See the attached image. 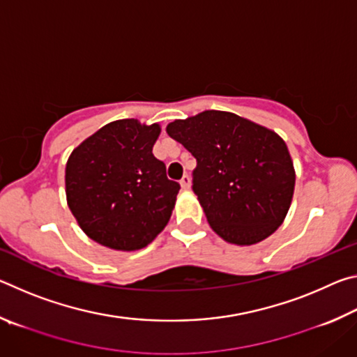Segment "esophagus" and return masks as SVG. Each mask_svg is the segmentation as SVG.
Segmentation results:
<instances>
[{
  "instance_id": "obj_1",
  "label": "esophagus",
  "mask_w": 357,
  "mask_h": 357,
  "mask_svg": "<svg viewBox=\"0 0 357 357\" xmlns=\"http://www.w3.org/2000/svg\"><path fill=\"white\" fill-rule=\"evenodd\" d=\"M181 187H183L184 190L190 189V176H189V174H184L183 179H181Z\"/></svg>"
}]
</instances>
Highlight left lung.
Masks as SVG:
<instances>
[{
  "label": "left lung",
  "mask_w": 357,
  "mask_h": 357,
  "mask_svg": "<svg viewBox=\"0 0 357 357\" xmlns=\"http://www.w3.org/2000/svg\"><path fill=\"white\" fill-rule=\"evenodd\" d=\"M167 134L197 159L192 189L222 239L252 245L282 225L296 174L275 132L234 113L206 110L173 121Z\"/></svg>",
  "instance_id": "8db88e82"
}]
</instances>
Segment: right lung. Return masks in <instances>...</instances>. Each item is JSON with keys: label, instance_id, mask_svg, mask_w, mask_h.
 <instances>
[{"label": "right lung", "instance_id": "obj_1", "mask_svg": "<svg viewBox=\"0 0 357 357\" xmlns=\"http://www.w3.org/2000/svg\"><path fill=\"white\" fill-rule=\"evenodd\" d=\"M159 124L119 119L72 151L66 197L78 225L114 250L146 247L170 220L181 185L167 178L153 146Z\"/></svg>", "mask_w": 357, "mask_h": 357}]
</instances>
